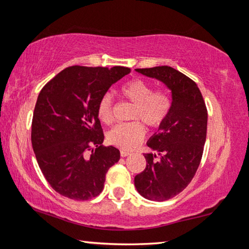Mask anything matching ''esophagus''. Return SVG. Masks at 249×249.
<instances>
[{
    "instance_id": "34e87169",
    "label": "esophagus",
    "mask_w": 249,
    "mask_h": 249,
    "mask_svg": "<svg viewBox=\"0 0 249 249\" xmlns=\"http://www.w3.org/2000/svg\"><path fill=\"white\" fill-rule=\"evenodd\" d=\"M129 155H130L129 151L124 150V149L121 150V156H122V157H126V156H129Z\"/></svg>"
}]
</instances>
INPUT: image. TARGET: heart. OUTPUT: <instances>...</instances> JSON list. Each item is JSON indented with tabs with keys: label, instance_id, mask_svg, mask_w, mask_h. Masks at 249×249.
Returning <instances> with one entry per match:
<instances>
[{
	"label": "heart",
	"instance_id": "1",
	"mask_svg": "<svg viewBox=\"0 0 249 249\" xmlns=\"http://www.w3.org/2000/svg\"><path fill=\"white\" fill-rule=\"evenodd\" d=\"M121 94L134 103L133 120H142L150 127H159L167 120L171 111L172 101L168 92L156 90L150 83L142 79H134L121 87ZM99 120L104 124H111L114 120V103L111 93H105L96 107ZM145 126L140 121L121 123L107 134L112 145L123 149H134L144 141Z\"/></svg>",
	"mask_w": 249,
	"mask_h": 249
}]
</instances>
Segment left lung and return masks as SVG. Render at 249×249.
Instances as JSON below:
<instances>
[{"mask_svg": "<svg viewBox=\"0 0 249 249\" xmlns=\"http://www.w3.org/2000/svg\"><path fill=\"white\" fill-rule=\"evenodd\" d=\"M169 88L172 107L167 120L147 145L156 154H145L146 168L135 177L137 191L148 200L166 201L191 182L203 155L208 109L196 83L168 66L136 69Z\"/></svg>", "mask_w": 249, "mask_h": 249, "instance_id": "left-lung-1", "label": "left lung"}]
</instances>
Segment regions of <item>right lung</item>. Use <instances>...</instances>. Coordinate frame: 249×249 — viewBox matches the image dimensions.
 Masks as SVG:
<instances>
[{"instance_id":"right-lung-1","label":"right lung","mask_w":249,"mask_h":249,"mask_svg":"<svg viewBox=\"0 0 249 249\" xmlns=\"http://www.w3.org/2000/svg\"><path fill=\"white\" fill-rule=\"evenodd\" d=\"M129 72L120 66H71L39 92L32 145L41 172L59 195L86 201L102 192L105 175L121 155L115 147L102 146L96 107L109 87Z\"/></svg>"}]
</instances>
